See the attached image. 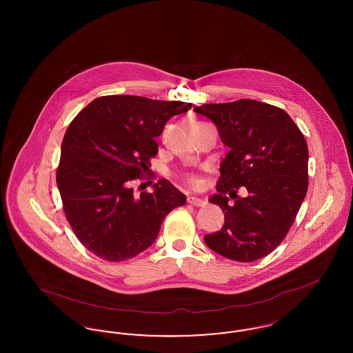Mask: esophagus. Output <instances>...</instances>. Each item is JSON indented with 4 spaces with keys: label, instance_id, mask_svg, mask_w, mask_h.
<instances>
[{
    "label": "esophagus",
    "instance_id": "obj_1",
    "mask_svg": "<svg viewBox=\"0 0 353 353\" xmlns=\"http://www.w3.org/2000/svg\"><path fill=\"white\" fill-rule=\"evenodd\" d=\"M188 202L190 203V205H193V206H205L206 205V201L205 200H202V199H199V197H189L188 199Z\"/></svg>",
    "mask_w": 353,
    "mask_h": 353
}]
</instances>
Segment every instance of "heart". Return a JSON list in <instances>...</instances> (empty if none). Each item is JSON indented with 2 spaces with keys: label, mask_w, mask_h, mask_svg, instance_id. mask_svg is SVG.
<instances>
[{
  "label": "heart",
  "mask_w": 353,
  "mask_h": 353,
  "mask_svg": "<svg viewBox=\"0 0 353 353\" xmlns=\"http://www.w3.org/2000/svg\"><path fill=\"white\" fill-rule=\"evenodd\" d=\"M184 181L186 184L189 185V186H193V188H196V186H199V185L201 184L200 177H197V176H194V174H186V176H184Z\"/></svg>",
  "instance_id": "b5f03b06"
}]
</instances>
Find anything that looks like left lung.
Listing matches in <instances>:
<instances>
[{"label":"left lung","mask_w":353,"mask_h":353,"mask_svg":"<svg viewBox=\"0 0 353 353\" xmlns=\"http://www.w3.org/2000/svg\"><path fill=\"white\" fill-rule=\"evenodd\" d=\"M194 112L210 119L230 148L221 163L219 193L209 200L223 210L225 223L205 235V243L236 262L261 259L285 239L305 197V139L285 111L262 101L203 104ZM241 185L246 198L236 194Z\"/></svg>","instance_id":"left-lung-1"}]
</instances>
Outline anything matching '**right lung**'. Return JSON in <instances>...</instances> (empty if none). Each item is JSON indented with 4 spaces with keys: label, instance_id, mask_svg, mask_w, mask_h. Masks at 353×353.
Listing matches in <instances>:
<instances>
[{
    "label": "right lung",
    "instance_id": "1",
    "mask_svg": "<svg viewBox=\"0 0 353 353\" xmlns=\"http://www.w3.org/2000/svg\"><path fill=\"white\" fill-rule=\"evenodd\" d=\"M185 101L107 95L85 105L62 141L57 185L63 210L87 250L108 262L134 258L157 238L164 219L186 201L168 180L136 197L131 186L151 167L159 151L154 137Z\"/></svg>",
    "mask_w": 353,
    "mask_h": 353
}]
</instances>
